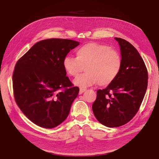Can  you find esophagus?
Here are the masks:
<instances>
[{"instance_id": "obj_1", "label": "esophagus", "mask_w": 159, "mask_h": 159, "mask_svg": "<svg viewBox=\"0 0 159 159\" xmlns=\"http://www.w3.org/2000/svg\"><path fill=\"white\" fill-rule=\"evenodd\" d=\"M86 90V89H85V88H80V92H79V93L80 94H81V93H83L84 91Z\"/></svg>"}]
</instances>
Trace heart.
<instances>
[{"label":"heart","instance_id":"b5f03b06","mask_svg":"<svg viewBox=\"0 0 159 159\" xmlns=\"http://www.w3.org/2000/svg\"><path fill=\"white\" fill-rule=\"evenodd\" d=\"M62 64L66 71L76 77L84 70L86 72L74 80V84L81 88L99 82L107 85L117 78L122 65L121 56L107 45L88 43L76 50V57L67 56Z\"/></svg>","mask_w":159,"mask_h":159}]
</instances>
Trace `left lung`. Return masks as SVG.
I'll return each mask as SVG.
<instances>
[{"mask_svg":"<svg viewBox=\"0 0 159 159\" xmlns=\"http://www.w3.org/2000/svg\"><path fill=\"white\" fill-rule=\"evenodd\" d=\"M115 39L121 50V70L106 88L97 91L92 105L96 119L108 127L122 126L131 121L140 108L148 85L147 69L139 52L127 40Z\"/></svg>","mask_w":159,"mask_h":159,"instance_id":"left-lung-1","label":"left lung"}]
</instances>
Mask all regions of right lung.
<instances>
[{
    "label": "right lung",
    "mask_w": 159,
    "mask_h": 159,
    "mask_svg": "<svg viewBox=\"0 0 159 159\" xmlns=\"http://www.w3.org/2000/svg\"><path fill=\"white\" fill-rule=\"evenodd\" d=\"M79 44L61 38L43 40L16 62L12 75L14 99L38 126L54 128L68 116L80 89L66 76L62 61Z\"/></svg>",
    "instance_id": "add662e5"
}]
</instances>
